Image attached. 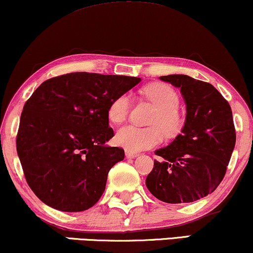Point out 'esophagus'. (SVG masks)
I'll use <instances>...</instances> for the list:
<instances>
[{"mask_svg":"<svg viewBox=\"0 0 253 253\" xmlns=\"http://www.w3.org/2000/svg\"><path fill=\"white\" fill-rule=\"evenodd\" d=\"M126 158H136V157H138L139 154L138 152H132V151L126 150Z\"/></svg>","mask_w":253,"mask_h":253,"instance_id":"esophagus-1","label":"esophagus"}]
</instances>
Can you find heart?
<instances>
[{"mask_svg":"<svg viewBox=\"0 0 253 253\" xmlns=\"http://www.w3.org/2000/svg\"><path fill=\"white\" fill-rule=\"evenodd\" d=\"M145 97L158 108L151 120L152 126L142 127L127 124L120 127L115 136V142L126 150L137 152L154 148L163 141L164 132L168 136L177 135L182 130L184 120L178 111L179 98L170 85L155 83L143 90ZM131 98L126 93L112 99L108 108V117L112 123L120 124L129 116Z\"/></svg>","mask_w":253,"mask_h":253,"instance_id":"heart-1","label":"heart"}]
</instances>
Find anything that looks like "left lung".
<instances>
[{
	"label": "left lung",
	"mask_w": 253,
	"mask_h": 253,
	"mask_svg": "<svg viewBox=\"0 0 253 253\" xmlns=\"http://www.w3.org/2000/svg\"><path fill=\"white\" fill-rule=\"evenodd\" d=\"M160 80L180 89L185 123L169 145L155 151L145 185L156 198L170 204L191 203L212 193L222 182L236 144L231 107L212 84L188 75Z\"/></svg>",
	"instance_id": "left-lung-1"
}]
</instances>
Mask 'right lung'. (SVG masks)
<instances>
[{
    "label": "right lung",
    "instance_id": "1",
    "mask_svg": "<svg viewBox=\"0 0 253 253\" xmlns=\"http://www.w3.org/2000/svg\"><path fill=\"white\" fill-rule=\"evenodd\" d=\"M139 82L70 73L34 91L22 111L16 149L28 185L44 204L79 212L98 202L109 170L124 160L123 149L105 144L114 137L108 108Z\"/></svg>",
    "mask_w": 253,
    "mask_h": 253
}]
</instances>
